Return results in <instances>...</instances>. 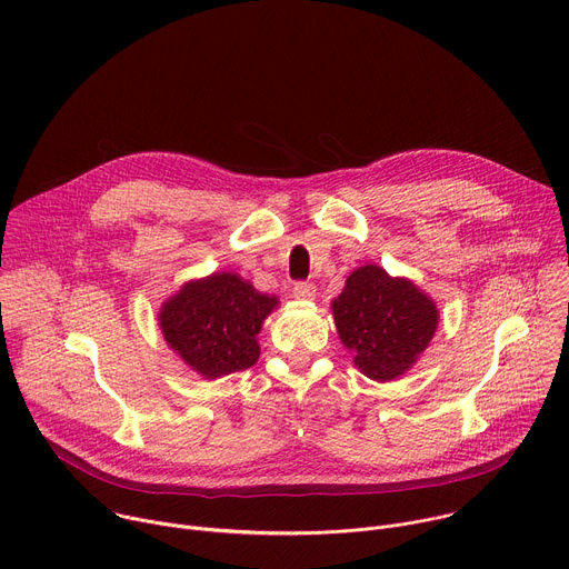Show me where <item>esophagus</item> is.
Returning a JSON list of instances; mask_svg holds the SVG:
<instances>
[{
  "mask_svg": "<svg viewBox=\"0 0 569 569\" xmlns=\"http://www.w3.org/2000/svg\"><path fill=\"white\" fill-rule=\"evenodd\" d=\"M292 297L299 301H310V299H315V286L308 281H299L292 288Z\"/></svg>",
  "mask_w": 569,
  "mask_h": 569,
  "instance_id": "obj_1",
  "label": "esophagus"
}]
</instances>
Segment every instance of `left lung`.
<instances>
[{
    "mask_svg": "<svg viewBox=\"0 0 569 569\" xmlns=\"http://www.w3.org/2000/svg\"><path fill=\"white\" fill-rule=\"evenodd\" d=\"M333 317L356 367L378 382L412 369L439 323L437 303L423 290L371 263L351 272Z\"/></svg>",
    "mask_w": 569,
    "mask_h": 569,
    "instance_id": "left-lung-1",
    "label": "left lung"
}]
</instances>
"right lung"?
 <instances>
[{
  "label": "right lung",
  "mask_w": 569,
  "mask_h": 569,
  "mask_svg": "<svg viewBox=\"0 0 569 569\" xmlns=\"http://www.w3.org/2000/svg\"><path fill=\"white\" fill-rule=\"evenodd\" d=\"M277 297L261 295L233 272L189 281L159 310L167 345L202 378H220L259 360L263 319Z\"/></svg>",
  "instance_id": "add662e5"
}]
</instances>
